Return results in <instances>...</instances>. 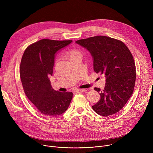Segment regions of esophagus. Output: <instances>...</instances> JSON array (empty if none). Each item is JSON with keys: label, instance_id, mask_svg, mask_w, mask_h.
<instances>
[{"label": "esophagus", "instance_id": "obj_1", "mask_svg": "<svg viewBox=\"0 0 153 153\" xmlns=\"http://www.w3.org/2000/svg\"><path fill=\"white\" fill-rule=\"evenodd\" d=\"M83 91H84L83 89H76L74 92V93H82V92H83Z\"/></svg>", "mask_w": 153, "mask_h": 153}]
</instances>
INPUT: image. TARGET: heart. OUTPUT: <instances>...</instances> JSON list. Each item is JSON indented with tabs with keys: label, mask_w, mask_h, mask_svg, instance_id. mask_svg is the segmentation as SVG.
Here are the masks:
<instances>
[{
	"label": "heart",
	"mask_w": 153,
	"mask_h": 153,
	"mask_svg": "<svg viewBox=\"0 0 153 153\" xmlns=\"http://www.w3.org/2000/svg\"><path fill=\"white\" fill-rule=\"evenodd\" d=\"M67 53H68V57H70V59L71 57H73V56H76V55L80 54L79 53V52H78V51H77V50H71L68 51Z\"/></svg>",
	"instance_id": "obj_1"
}]
</instances>
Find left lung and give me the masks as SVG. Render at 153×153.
I'll return each instance as SVG.
<instances>
[{
	"label": "left lung",
	"instance_id": "8db88e82",
	"mask_svg": "<svg viewBox=\"0 0 153 153\" xmlns=\"http://www.w3.org/2000/svg\"><path fill=\"white\" fill-rule=\"evenodd\" d=\"M78 44L91 54L94 71L106 77L104 89L100 92V99L92 106L98 114L108 116L119 112L133 93L136 77V65L131 53L121 40L104 36L78 40Z\"/></svg>",
	"mask_w": 153,
	"mask_h": 153
}]
</instances>
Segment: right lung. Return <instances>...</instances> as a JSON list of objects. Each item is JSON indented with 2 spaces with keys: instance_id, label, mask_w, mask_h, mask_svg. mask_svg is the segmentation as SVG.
<instances>
[{
  "instance_id": "add662e5",
  "label": "right lung",
  "mask_w": 153,
  "mask_h": 153,
  "mask_svg": "<svg viewBox=\"0 0 153 153\" xmlns=\"http://www.w3.org/2000/svg\"><path fill=\"white\" fill-rule=\"evenodd\" d=\"M72 40L42 39L29 45L20 65V76L28 99L42 114L56 117L68 109L72 92L62 93L52 88L49 80L53 74L56 53Z\"/></svg>"
}]
</instances>
